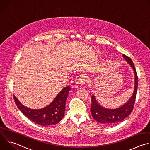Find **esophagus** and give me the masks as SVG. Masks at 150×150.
<instances>
[{
  "mask_svg": "<svg viewBox=\"0 0 150 150\" xmlns=\"http://www.w3.org/2000/svg\"><path fill=\"white\" fill-rule=\"evenodd\" d=\"M88 81V77L85 75H82L78 79V83L81 85H84Z\"/></svg>",
  "mask_w": 150,
  "mask_h": 150,
  "instance_id": "esophagus-1",
  "label": "esophagus"
}]
</instances>
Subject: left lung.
I'll return each instance as SVG.
<instances>
[{"label": "left lung", "mask_w": 150, "mask_h": 150, "mask_svg": "<svg viewBox=\"0 0 150 150\" xmlns=\"http://www.w3.org/2000/svg\"><path fill=\"white\" fill-rule=\"evenodd\" d=\"M123 57L134 71L135 78L134 92L129 101L125 105L116 109H106L103 108L96 101L94 96L93 95L92 96L91 107V115L96 121L104 125H110L122 121L131 113L134 107L138 90V76L132 59L123 54Z\"/></svg>", "instance_id": "1"}]
</instances>
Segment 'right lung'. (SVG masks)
<instances>
[{"label":"right lung","mask_w":150,"mask_h":150,"mask_svg":"<svg viewBox=\"0 0 150 150\" xmlns=\"http://www.w3.org/2000/svg\"><path fill=\"white\" fill-rule=\"evenodd\" d=\"M70 90L69 87L64 88L54 100L46 108L41 109H31L21 104L14 96L13 99L18 108L27 117L41 126L56 125L65 114L66 100Z\"/></svg>","instance_id":"right-lung-1"}]
</instances>
